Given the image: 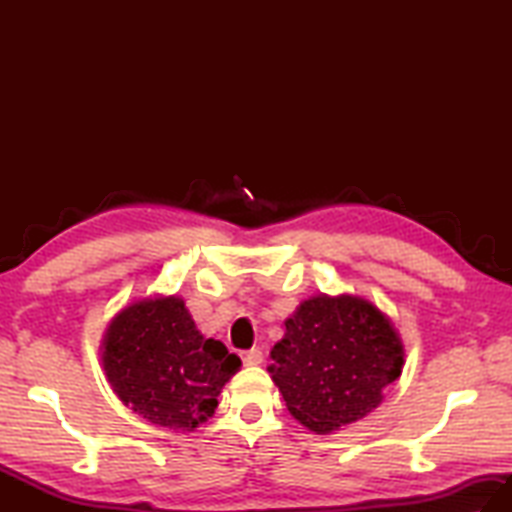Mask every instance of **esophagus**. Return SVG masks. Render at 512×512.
Masks as SVG:
<instances>
[{
  "instance_id": "esophagus-1",
  "label": "esophagus",
  "mask_w": 512,
  "mask_h": 512,
  "mask_svg": "<svg viewBox=\"0 0 512 512\" xmlns=\"http://www.w3.org/2000/svg\"><path fill=\"white\" fill-rule=\"evenodd\" d=\"M242 361H244V365H248V367L262 365V363H264V354H262V350H257V347H253V350L242 352Z\"/></svg>"
}]
</instances>
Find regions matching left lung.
<instances>
[{
	"mask_svg": "<svg viewBox=\"0 0 512 512\" xmlns=\"http://www.w3.org/2000/svg\"><path fill=\"white\" fill-rule=\"evenodd\" d=\"M268 367L288 411L314 433L365 418L405 365L402 341L372 301L314 295L286 319Z\"/></svg>",
	"mask_w": 512,
	"mask_h": 512,
	"instance_id": "8db88e82",
	"label": "left lung"
}]
</instances>
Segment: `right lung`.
Here are the masks:
<instances>
[{"mask_svg": "<svg viewBox=\"0 0 512 512\" xmlns=\"http://www.w3.org/2000/svg\"><path fill=\"white\" fill-rule=\"evenodd\" d=\"M242 367L226 345L204 339L176 295L129 303L103 339V369L123 405L156 427L193 431Z\"/></svg>", "mask_w": 512, "mask_h": 512, "instance_id": "obj_1", "label": "right lung"}]
</instances>
